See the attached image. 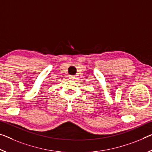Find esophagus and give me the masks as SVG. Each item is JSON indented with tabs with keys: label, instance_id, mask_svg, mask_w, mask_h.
<instances>
[{
	"label": "esophagus",
	"instance_id": "obj_1",
	"mask_svg": "<svg viewBox=\"0 0 152 152\" xmlns=\"http://www.w3.org/2000/svg\"><path fill=\"white\" fill-rule=\"evenodd\" d=\"M70 78H74V77H73V76H70Z\"/></svg>",
	"mask_w": 152,
	"mask_h": 152
}]
</instances>
